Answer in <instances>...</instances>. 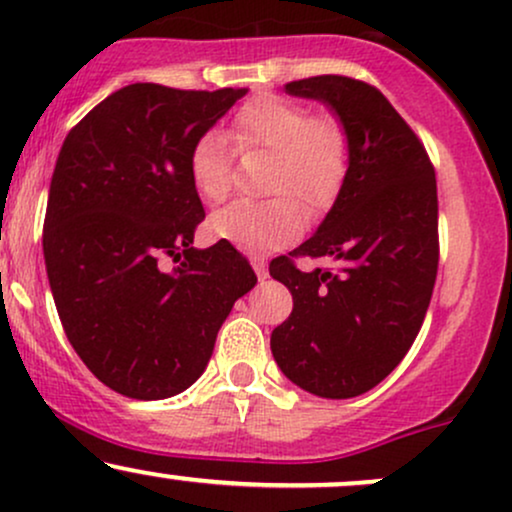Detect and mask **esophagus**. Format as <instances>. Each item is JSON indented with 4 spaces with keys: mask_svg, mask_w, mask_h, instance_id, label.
Returning a JSON list of instances; mask_svg holds the SVG:
<instances>
[{
    "mask_svg": "<svg viewBox=\"0 0 512 512\" xmlns=\"http://www.w3.org/2000/svg\"><path fill=\"white\" fill-rule=\"evenodd\" d=\"M250 264H252V269H255V274L260 276V279H264V276H267V262H264V257L252 255L250 257Z\"/></svg>",
    "mask_w": 512,
    "mask_h": 512,
    "instance_id": "esophagus-1",
    "label": "esophagus"
}]
</instances>
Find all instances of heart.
I'll return each mask as SVG.
<instances>
[{"label":"heart","instance_id":"1","mask_svg":"<svg viewBox=\"0 0 512 512\" xmlns=\"http://www.w3.org/2000/svg\"><path fill=\"white\" fill-rule=\"evenodd\" d=\"M231 134L238 149L274 151L269 190L279 195L250 202L238 199L211 214V236L240 250L264 252L286 245L301 233L303 204L313 211L332 207L349 170V134L334 115H313L308 105L281 96H260L233 117ZM187 173L207 204L231 192V151L219 132L192 144Z\"/></svg>","mask_w":512,"mask_h":512}]
</instances>
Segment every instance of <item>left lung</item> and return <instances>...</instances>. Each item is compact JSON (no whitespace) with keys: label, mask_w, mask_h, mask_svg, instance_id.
<instances>
[{"label":"left lung","mask_w":512,"mask_h":512,"mask_svg":"<svg viewBox=\"0 0 512 512\" xmlns=\"http://www.w3.org/2000/svg\"><path fill=\"white\" fill-rule=\"evenodd\" d=\"M284 88L337 113L349 170L315 236L269 264L293 296L272 354L305 392L356 397L397 368L424 325L438 274L436 170L414 129L366 81L322 74ZM293 256H332L338 269L301 273Z\"/></svg>","instance_id":"obj_1"}]
</instances>
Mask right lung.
<instances>
[{
    "mask_svg": "<svg viewBox=\"0 0 512 512\" xmlns=\"http://www.w3.org/2000/svg\"><path fill=\"white\" fill-rule=\"evenodd\" d=\"M245 93L129 84L64 139L45 211V267L69 344L120 395L187 390L233 303L257 284L226 240L192 248L204 207L187 173L192 144Z\"/></svg>",
    "mask_w": 512,
    "mask_h": 512,
    "instance_id": "1",
    "label": "right lung"
}]
</instances>
